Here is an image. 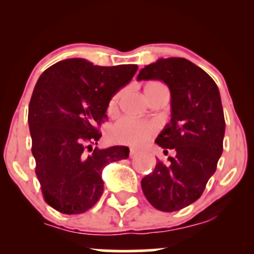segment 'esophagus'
Instances as JSON below:
<instances>
[{
	"label": "esophagus",
	"mask_w": 254,
	"mask_h": 254,
	"mask_svg": "<svg viewBox=\"0 0 254 254\" xmlns=\"http://www.w3.org/2000/svg\"><path fill=\"white\" fill-rule=\"evenodd\" d=\"M137 154H138V150L135 149V148H131V149H130V157L136 156Z\"/></svg>",
	"instance_id": "esophagus-1"
}]
</instances>
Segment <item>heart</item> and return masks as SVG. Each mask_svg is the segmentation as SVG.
Instances as JSON below:
<instances>
[{"mask_svg":"<svg viewBox=\"0 0 254 254\" xmlns=\"http://www.w3.org/2000/svg\"><path fill=\"white\" fill-rule=\"evenodd\" d=\"M119 94L111 99L110 109H113L117 104ZM157 129L155 122L138 121L130 117H123L116 122L111 130V138L117 143L127 145H141L147 142L154 135Z\"/></svg>","mask_w":254,"mask_h":254,"instance_id":"b5f03b06","label":"heart"}]
</instances>
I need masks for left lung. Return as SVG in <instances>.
<instances>
[{
	"label": "left lung",
	"mask_w": 254,
	"mask_h": 254,
	"mask_svg": "<svg viewBox=\"0 0 254 254\" xmlns=\"http://www.w3.org/2000/svg\"><path fill=\"white\" fill-rule=\"evenodd\" d=\"M137 80H160L171 92V122L155 142L168 164L156 161L142 179V191L157 210L172 212L202 196L223 151L224 122L220 92L203 69L180 57L160 58L141 69Z\"/></svg>",
	"instance_id": "obj_1"
}]
</instances>
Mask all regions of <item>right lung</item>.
<instances>
[{
    "label": "right lung",
    "instance_id": "1",
    "mask_svg": "<svg viewBox=\"0 0 254 254\" xmlns=\"http://www.w3.org/2000/svg\"><path fill=\"white\" fill-rule=\"evenodd\" d=\"M138 66L94 65L83 58L61 61L40 75L28 106L36 174L45 202L66 215L89 210L104 191L101 173L127 159L129 148L93 149L110 100Z\"/></svg>",
    "mask_w": 254,
    "mask_h": 254
}]
</instances>
